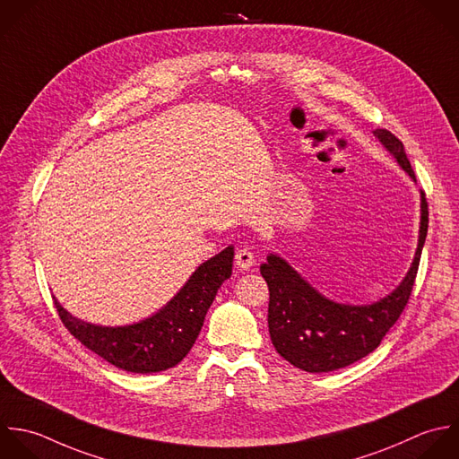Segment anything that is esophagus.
Masks as SVG:
<instances>
[{
  "instance_id": "obj_1",
  "label": "esophagus",
  "mask_w": 459,
  "mask_h": 459,
  "mask_svg": "<svg viewBox=\"0 0 459 459\" xmlns=\"http://www.w3.org/2000/svg\"><path fill=\"white\" fill-rule=\"evenodd\" d=\"M234 263H236V266H238L239 270H248L250 266H254L255 257H254V254H252L250 250L243 248V250H238V252H236Z\"/></svg>"
}]
</instances>
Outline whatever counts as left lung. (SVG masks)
Instances as JSON below:
<instances>
[{
	"instance_id": "1",
	"label": "left lung",
	"mask_w": 459,
	"mask_h": 459,
	"mask_svg": "<svg viewBox=\"0 0 459 459\" xmlns=\"http://www.w3.org/2000/svg\"><path fill=\"white\" fill-rule=\"evenodd\" d=\"M415 180L404 144L386 128L374 132ZM429 227V207L422 191L420 238L413 266L401 286L372 306H345L322 297L286 261L270 255L261 266L270 290L268 327L277 352L293 367L320 374L345 368L374 352L410 302Z\"/></svg>"
}]
</instances>
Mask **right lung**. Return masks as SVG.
Returning a JSON list of instances; mask_svg holds the SVG:
<instances>
[{
    "label": "right lung",
    "mask_w": 459,
    "mask_h": 459,
    "mask_svg": "<svg viewBox=\"0 0 459 459\" xmlns=\"http://www.w3.org/2000/svg\"><path fill=\"white\" fill-rule=\"evenodd\" d=\"M232 247L225 248L191 275L177 297L157 315L126 327H100L71 316L56 300L64 327L89 351L132 374H155L178 365L204 325L218 288L232 273Z\"/></svg>",
    "instance_id": "1"
}]
</instances>
